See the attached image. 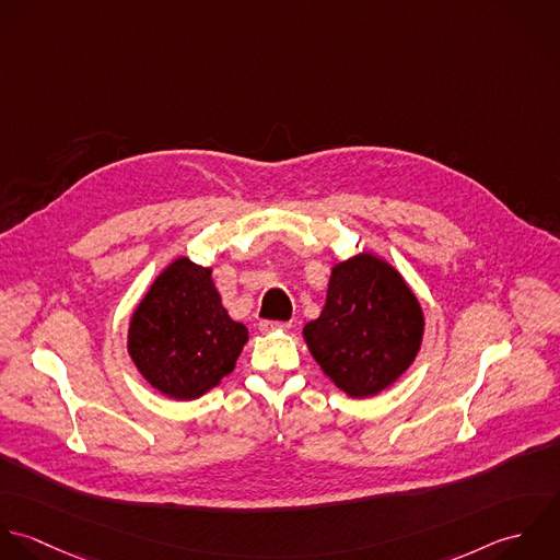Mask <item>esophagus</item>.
<instances>
[{
	"mask_svg": "<svg viewBox=\"0 0 560 560\" xmlns=\"http://www.w3.org/2000/svg\"><path fill=\"white\" fill-rule=\"evenodd\" d=\"M261 334H275V331H290L292 323H272V320H261L259 325Z\"/></svg>",
	"mask_w": 560,
	"mask_h": 560,
	"instance_id": "1",
	"label": "esophagus"
}]
</instances>
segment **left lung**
<instances>
[{"mask_svg":"<svg viewBox=\"0 0 560 560\" xmlns=\"http://www.w3.org/2000/svg\"><path fill=\"white\" fill-rule=\"evenodd\" d=\"M422 337L416 292L387 259L368 250L337 261L320 316L303 327L312 357L350 398L392 387L416 361Z\"/></svg>","mask_w":560,"mask_h":560,"instance_id":"8db88e82","label":"left lung"}]
</instances>
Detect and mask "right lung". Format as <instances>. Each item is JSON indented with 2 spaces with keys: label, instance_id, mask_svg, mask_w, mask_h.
<instances>
[{
  "label": "right lung",
  "instance_id": "add662e5",
  "mask_svg": "<svg viewBox=\"0 0 560 560\" xmlns=\"http://www.w3.org/2000/svg\"><path fill=\"white\" fill-rule=\"evenodd\" d=\"M248 341L212 279L188 257L173 259L136 305L127 352L142 378L173 400H195L214 389Z\"/></svg>",
  "mask_w": 560,
  "mask_h": 560
}]
</instances>
